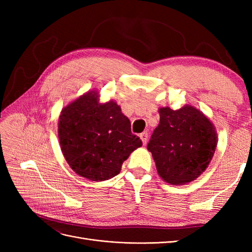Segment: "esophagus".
Instances as JSON below:
<instances>
[{
	"label": "esophagus",
	"mask_w": 252,
	"mask_h": 252,
	"mask_svg": "<svg viewBox=\"0 0 252 252\" xmlns=\"http://www.w3.org/2000/svg\"><path fill=\"white\" fill-rule=\"evenodd\" d=\"M140 138H141L143 144L145 145V144L147 143V140H148V133H147V132H142V133L140 134Z\"/></svg>",
	"instance_id": "34e87169"
}]
</instances>
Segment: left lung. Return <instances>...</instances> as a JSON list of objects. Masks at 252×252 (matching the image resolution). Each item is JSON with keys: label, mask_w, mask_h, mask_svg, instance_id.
<instances>
[{"label": "left lung", "mask_w": 252, "mask_h": 252, "mask_svg": "<svg viewBox=\"0 0 252 252\" xmlns=\"http://www.w3.org/2000/svg\"><path fill=\"white\" fill-rule=\"evenodd\" d=\"M159 123L147 149L158 174L170 185H186L206 170L215 155L218 133L212 122L191 105L158 108Z\"/></svg>", "instance_id": "left-lung-1"}]
</instances>
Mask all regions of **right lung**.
Segmentation results:
<instances>
[{
  "label": "right lung",
  "mask_w": 252,
  "mask_h": 252,
  "mask_svg": "<svg viewBox=\"0 0 252 252\" xmlns=\"http://www.w3.org/2000/svg\"><path fill=\"white\" fill-rule=\"evenodd\" d=\"M98 96L96 90H89L65 106L58 128L68 165L77 174L94 182L116 177L125 159L142 146L120 106L113 100L101 103Z\"/></svg>",
  "instance_id": "1"
}]
</instances>
